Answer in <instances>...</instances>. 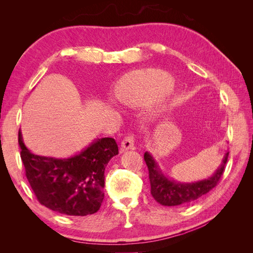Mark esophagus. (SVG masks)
<instances>
[{"label":"esophagus","mask_w":253,"mask_h":253,"mask_svg":"<svg viewBox=\"0 0 253 253\" xmlns=\"http://www.w3.org/2000/svg\"><path fill=\"white\" fill-rule=\"evenodd\" d=\"M134 136L132 134H127L124 140L121 141V149L122 151L126 150H134Z\"/></svg>","instance_id":"obj_1"}]
</instances>
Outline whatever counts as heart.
<instances>
[{
    "mask_svg": "<svg viewBox=\"0 0 253 253\" xmlns=\"http://www.w3.org/2000/svg\"><path fill=\"white\" fill-rule=\"evenodd\" d=\"M173 86L170 75L157 70H139L122 77L116 86V97L122 103L144 105L169 93ZM158 112L162 110L158 109Z\"/></svg>",
    "mask_w": 253,
    "mask_h": 253,
    "instance_id": "b5f03b06",
    "label": "heart"
}]
</instances>
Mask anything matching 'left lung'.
<instances>
[{
  "instance_id": "1",
  "label": "left lung",
  "mask_w": 253,
  "mask_h": 253,
  "mask_svg": "<svg viewBox=\"0 0 253 253\" xmlns=\"http://www.w3.org/2000/svg\"><path fill=\"white\" fill-rule=\"evenodd\" d=\"M228 155L229 152L226 153L221 160V165L211 177L194 182H178L166 176L159 169L154 157L149 152H145L144 162L149 169L152 196L160 205L169 207L187 205L194 202L217 185L225 171Z\"/></svg>"
}]
</instances>
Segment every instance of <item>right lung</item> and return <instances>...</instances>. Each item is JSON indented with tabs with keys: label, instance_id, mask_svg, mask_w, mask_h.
Here are the masks:
<instances>
[{
	"label": "right lung",
	"instance_id": "right-lung-1",
	"mask_svg": "<svg viewBox=\"0 0 253 253\" xmlns=\"http://www.w3.org/2000/svg\"><path fill=\"white\" fill-rule=\"evenodd\" d=\"M19 145L27 180L41 205L74 216H85L100 209L104 198L105 167L118 154L115 139H95L68 158L34 154L24 144L21 131Z\"/></svg>",
	"mask_w": 253,
	"mask_h": 253
}]
</instances>
